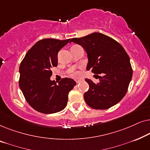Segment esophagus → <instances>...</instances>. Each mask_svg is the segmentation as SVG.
<instances>
[{"mask_svg": "<svg viewBox=\"0 0 150 150\" xmlns=\"http://www.w3.org/2000/svg\"><path fill=\"white\" fill-rule=\"evenodd\" d=\"M81 80H77V81H76V83L77 84H79V83H81Z\"/></svg>", "mask_w": 150, "mask_h": 150, "instance_id": "34e87169", "label": "esophagus"}]
</instances>
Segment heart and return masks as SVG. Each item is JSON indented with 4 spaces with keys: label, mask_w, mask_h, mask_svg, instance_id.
Here are the masks:
<instances>
[{
    "label": "heart",
    "mask_w": 150,
    "mask_h": 150,
    "mask_svg": "<svg viewBox=\"0 0 150 150\" xmlns=\"http://www.w3.org/2000/svg\"><path fill=\"white\" fill-rule=\"evenodd\" d=\"M71 76H74V77H77V76H79V73L78 72V71H74V72H72L70 74Z\"/></svg>",
    "instance_id": "heart-1"
}]
</instances>
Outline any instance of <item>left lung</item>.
I'll return each instance as SVG.
<instances>
[{"instance_id": "obj_1", "label": "left lung", "mask_w": 150, "mask_h": 150, "mask_svg": "<svg viewBox=\"0 0 150 150\" xmlns=\"http://www.w3.org/2000/svg\"><path fill=\"white\" fill-rule=\"evenodd\" d=\"M71 42L81 45L87 52V70L102 74L97 75L98 83L85 79L89 85L84 94L87 105L94 109L104 110L117 104L127 93L132 76L130 58L124 48L117 41L100 33L73 38Z\"/></svg>"}]
</instances>
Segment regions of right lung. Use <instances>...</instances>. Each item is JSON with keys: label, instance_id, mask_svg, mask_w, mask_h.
<instances>
[{"label": "right lung", "instance_id": "add662e5", "mask_svg": "<svg viewBox=\"0 0 150 150\" xmlns=\"http://www.w3.org/2000/svg\"><path fill=\"white\" fill-rule=\"evenodd\" d=\"M71 40L43 39L28 50L20 65L19 86L26 102L37 111L54 113L64 109L69 92L76 85L65 78L59 84L50 81L52 67L57 66L58 52Z\"/></svg>", "mask_w": 150, "mask_h": 150}]
</instances>
